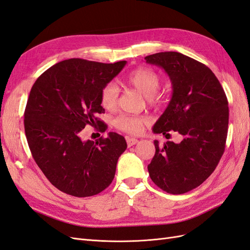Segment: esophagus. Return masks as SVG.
Returning a JSON list of instances; mask_svg holds the SVG:
<instances>
[{"label":"esophagus","mask_w":250,"mask_h":250,"mask_svg":"<svg viewBox=\"0 0 250 250\" xmlns=\"http://www.w3.org/2000/svg\"><path fill=\"white\" fill-rule=\"evenodd\" d=\"M138 142H139V140L136 139V138H127V145H128V147H131L133 145H136Z\"/></svg>","instance_id":"obj_1"}]
</instances>
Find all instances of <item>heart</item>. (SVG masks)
<instances>
[{
    "instance_id": "heart-1",
    "label": "heart",
    "mask_w": 250,
    "mask_h": 250,
    "mask_svg": "<svg viewBox=\"0 0 250 250\" xmlns=\"http://www.w3.org/2000/svg\"><path fill=\"white\" fill-rule=\"evenodd\" d=\"M127 83L131 85L145 97L149 105H158L161 103V96L158 92L161 85V77L159 73L146 67H140L132 70L126 78ZM119 88L116 83L109 82L103 86L100 93V101L105 109H114L118 104ZM147 119L142 116H128L122 114L114 120V126L119 130L130 134L140 133L143 129Z\"/></svg>"
}]
</instances>
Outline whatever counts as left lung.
I'll return each instance as SVG.
<instances>
[{
  "label": "left lung",
  "instance_id": "8db88e82",
  "mask_svg": "<svg viewBox=\"0 0 250 250\" xmlns=\"http://www.w3.org/2000/svg\"><path fill=\"white\" fill-rule=\"evenodd\" d=\"M170 78L172 97L153 126L154 133L183 136L179 144L154 141L148 172L162 190L181 194L200 186L223 156L228 131V101L214 73L203 63L175 51L145 57Z\"/></svg>",
  "mask_w": 250,
  "mask_h": 250
}]
</instances>
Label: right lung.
Returning a JSON list of instances; mask_svg holds the SVG:
<instances>
[{"instance_id": "1", "label": "right lung", "mask_w": 250, "mask_h": 250, "mask_svg": "<svg viewBox=\"0 0 250 250\" xmlns=\"http://www.w3.org/2000/svg\"><path fill=\"white\" fill-rule=\"evenodd\" d=\"M126 61L105 64L83 59L62 61L33 84L24 113L27 142L36 163L59 190L78 198L91 197L108 187L119 157L127 148L124 137L82 141L85 126L107 125L97 118L105 110L100 93L119 75Z\"/></svg>"}]
</instances>
